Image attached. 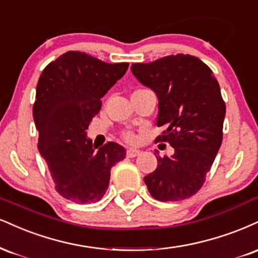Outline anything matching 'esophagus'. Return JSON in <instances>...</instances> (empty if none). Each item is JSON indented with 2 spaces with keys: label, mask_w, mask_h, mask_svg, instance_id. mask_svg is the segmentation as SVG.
Returning a JSON list of instances; mask_svg holds the SVG:
<instances>
[{
  "label": "esophagus",
  "mask_w": 258,
  "mask_h": 258,
  "mask_svg": "<svg viewBox=\"0 0 258 258\" xmlns=\"http://www.w3.org/2000/svg\"><path fill=\"white\" fill-rule=\"evenodd\" d=\"M141 154V150H138V149H127V151H126V155H127V157H136V156H138V155Z\"/></svg>",
  "instance_id": "esophagus-1"
}]
</instances>
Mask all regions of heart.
Instances as JSON below:
<instances>
[{
    "label": "heart",
    "mask_w": 258,
    "mask_h": 258,
    "mask_svg": "<svg viewBox=\"0 0 258 258\" xmlns=\"http://www.w3.org/2000/svg\"><path fill=\"white\" fill-rule=\"evenodd\" d=\"M123 139L128 143H133L136 141V135L133 132H125L123 133Z\"/></svg>",
    "instance_id": "b5f03b06"
}]
</instances>
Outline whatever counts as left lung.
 <instances>
[{
  "label": "left lung",
  "mask_w": 258,
  "mask_h": 258,
  "mask_svg": "<svg viewBox=\"0 0 258 258\" xmlns=\"http://www.w3.org/2000/svg\"><path fill=\"white\" fill-rule=\"evenodd\" d=\"M131 70L159 98L156 123L166 130L155 143L174 148L172 156H156L157 168L144 176L148 190L161 202L186 200L201 190L221 147L226 105L218 80L203 61L184 54Z\"/></svg>",
  "instance_id": "8db88e82"
}]
</instances>
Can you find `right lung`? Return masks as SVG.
<instances>
[{
	"instance_id": "add662e5",
	"label": "right lung",
	"mask_w": 258,
	"mask_h": 258,
	"mask_svg": "<svg viewBox=\"0 0 258 258\" xmlns=\"http://www.w3.org/2000/svg\"><path fill=\"white\" fill-rule=\"evenodd\" d=\"M128 63H107L82 51H67L43 70L36 90L33 120L38 150L48 164L55 190L79 204L103 197L110 169L126 150L108 142L96 151L86 138L101 98L126 73Z\"/></svg>"
}]
</instances>
